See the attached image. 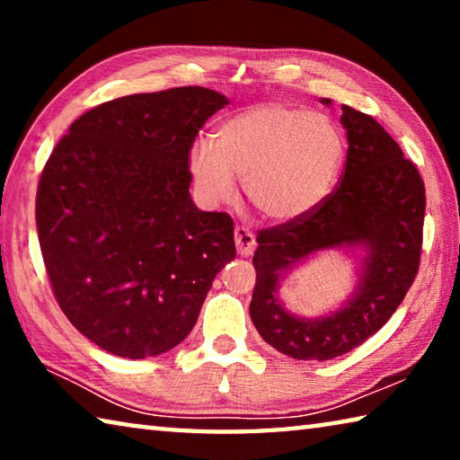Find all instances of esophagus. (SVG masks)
Segmentation results:
<instances>
[{
  "mask_svg": "<svg viewBox=\"0 0 460 460\" xmlns=\"http://www.w3.org/2000/svg\"><path fill=\"white\" fill-rule=\"evenodd\" d=\"M235 245H237V253L239 255H252L258 241H255V235L247 227H235Z\"/></svg>",
  "mask_w": 460,
  "mask_h": 460,
  "instance_id": "esophagus-1",
  "label": "esophagus"
}]
</instances>
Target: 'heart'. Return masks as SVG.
<instances>
[{
  "instance_id": "1",
  "label": "heart",
  "mask_w": 460,
  "mask_h": 460,
  "mask_svg": "<svg viewBox=\"0 0 460 460\" xmlns=\"http://www.w3.org/2000/svg\"><path fill=\"white\" fill-rule=\"evenodd\" d=\"M345 162L339 128L321 113L278 101L241 109L223 119L211 139L189 150V172L207 205L235 197L243 178L247 200L274 223L316 211L331 197Z\"/></svg>"
}]
</instances>
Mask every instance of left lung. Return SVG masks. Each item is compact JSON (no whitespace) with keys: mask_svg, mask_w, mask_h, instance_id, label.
<instances>
[{"mask_svg":"<svg viewBox=\"0 0 460 460\" xmlns=\"http://www.w3.org/2000/svg\"><path fill=\"white\" fill-rule=\"evenodd\" d=\"M341 111L349 150L337 190L302 219L261 231L253 253L255 329L302 361L334 359L376 334L414 282L422 249L426 194L416 166L371 115L349 105ZM323 251L354 255L356 286L337 309L300 317L279 298V282Z\"/></svg>","mask_w":460,"mask_h":460,"instance_id":"1","label":"left lung"}]
</instances>
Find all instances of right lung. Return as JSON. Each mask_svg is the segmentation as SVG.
<instances>
[{"label":"right lung","instance_id":"add662e5","mask_svg":"<svg viewBox=\"0 0 460 460\" xmlns=\"http://www.w3.org/2000/svg\"><path fill=\"white\" fill-rule=\"evenodd\" d=\"M227 103L205 87L107 101L46 162L36 197L46 271L62 313L107 353L174 349L235 260L231 217L194 205L186 164L199 129Z\"/></svg>","mask_w":460,"mask_h":460}]
</instances>
